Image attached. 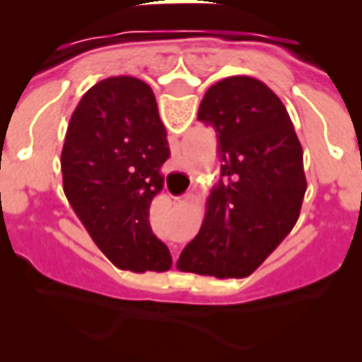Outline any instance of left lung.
Here are the masks:
<instances>
[{
	"mask_svg": "<svg viewBox=\"0 0 362 362\" xmlns=\"http://www.w3.org/2000/svg\"><path fill=\"white\" fill-rule=\"evenodd\" d=\"M197 119L217 134L221 180L178 269L243 279L295 227L306 192L303 147L279 96L246 75L209 87Z\"/></svg>",
	"mask_w": 362,
	"mask_h": 362,
	"instance_id": "obj_1",
	"label": "left lung"
}]
</instances>
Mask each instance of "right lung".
I'll return each mask as SVG.
<instances>
[{
    "instance_id": "1",
    "label": "right lung",
    "mask_w": 362,
    "mask_h": 362,
    "mask_svg": "<svg viewBox=\"0 0 362 362\" xmlns=\"http://www.w3.org/2000/svg\"><path fill=\"white\" fill-rule=\"evenodd\" d=\"M168 157L157 100L141 79H103L71 114L62 149L64 192L90 238L119 269L145 273L173 266L166 244L149 225Z\"/></svg>"
}]
</instances>
